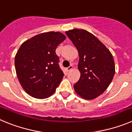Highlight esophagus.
I'll return each mask as SVG.
<instances>
[{
  "label": "esophagus",
  "instance_id": "esophagus-1",
  "mask_svg": "<svg viewBox=\"0 0 132 132\" xmlns=\"http://www.w3.org/2000/svg\"><path fill=\"white\" fill-rule=\"evenodd\" d=\"M72 69H73V66H72V65H70V66H69V67L67 68V71H68V72H69V71L72 70Z\"/></svg>",
  "mask_w": 132,
  "mask_h": 132
}]
</instances>
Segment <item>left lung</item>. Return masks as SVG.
<instances>
[{"instance_id":"obj_1","label":"left lung","mask_w":132,"mask_h":132,"mask_svg":"<svg viewBox=\"0 0 132 132\" xmlns=\"http://www.w3.org/2000/svg\"><path fill=\"white\" fill-rule=\"evenodd\" d=\"M66 34L79 53L78 70L81 76L73 85L77 94L91 100L103 94L115 73L113 57L99 40L85 29H73Z\"/></svg>"}]
</instances>
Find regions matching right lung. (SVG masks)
Instances as JSON below:
<instances>
[{
    "label": "right lung",
    "mask_w": 132,
    "mask_h": 132,
    "mask_svg": "<svg viewBox=\"0 0 132 132\" xmlns=\"http://www.w3.org/2000/svg\"><path fill=\"white\" fill-rule=\"evenodd\" d=\"M66 39L60 32L37 35L22 44L15 56V68L20 84L28 94L46 98L55 92L64 73L55 51Z\"/></svg>",
    "instance_id": "right-lung-1"
}]
</instances>
